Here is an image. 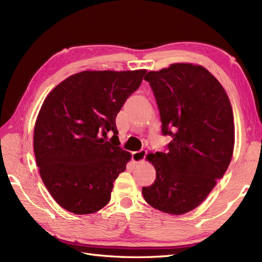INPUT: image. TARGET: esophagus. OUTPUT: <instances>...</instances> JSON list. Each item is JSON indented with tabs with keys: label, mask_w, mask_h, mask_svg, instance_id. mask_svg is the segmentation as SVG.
Instances as JSON below:
<instances>
[{
	"label": "esophagus",
	"mask_w": 262,
	"mask_h": 262,
	"mask_svg": "<svg viewBox=\"0 0 262 262\" xmlns=\"http://www.w3.org/2000/svg\"><path fill=\"white\" fill-rule=\"evenodd\" d=\"M146 155V150L145 149H141V150H137V152L132 153V160L134 163H141L144 161Z\"/></svg>",
	"instance_id": "obj_1"
}]
</instances>
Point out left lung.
Segmentation results:
<instances>
[{"label": "left lung", "mask_w": 262, "mask_h": 262, "mask_svg": "<svg viewBox=\"0 0 262 262\" xmlns=\"http://www.w3.org/2000/svg\"><path fill=\"white\" fill-rule=\"evenodd\" d=\"M155 95L168 152L146 155L156 179L142 188L145 201L181 215L207 199L231 163L235 125L224 87L202 66L172 63L144 76Z\"/></svg>", "instance_id": "1"}]
</instances>
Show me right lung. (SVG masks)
<instances>
[{
    "label": "right lung",
    "instance_id": "1",
    "mask_svg": "<svg viewBox=\"0 0 262 262\" xmlns=\"http://www.w3.org/2000/svg\"><path fill=\"white\" fill-rule=\"evenodd\" d=\"M145 73L82 71L46 97L35 122L34 152L46 188L63 209L83 215L109 202L114 181L131 160L118 146L116 117Z\"/></svg>",
    "mask_w": 262,
    "mask_h": 262
}]
</instances>
